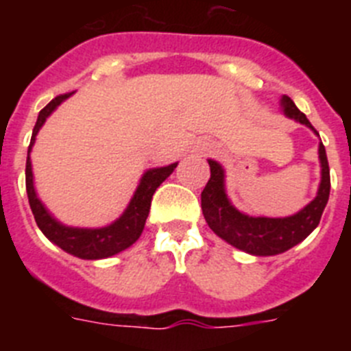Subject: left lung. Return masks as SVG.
<instances>
[{
  "label": "left lung",
  "instance_id": "obj_1",
  "mask_svg": "<svg viewBox=\"0 0 351 351\" xmlns=\"http://www.w3.org/2000/svg\"><path fill=\"white\" fill-rule=\"evenodd\" d=\"M281 107L285 116L295 119L300 125H306L318 135L306 114L300 112L287 95L281 98ZM318 158L322 167V181L315 200H311L297 214L287 218L247 216L235 209L226 197L225 170L218 161L209 160L210 178L202 191V213L210 230L237 250L256 256L280 255L302 243L320 223L322 213L327 206L328 193H330V172H328L327 154L322 142L318 145Z\"/></svg>",
  "mask_w": 351,
  "mask_h": 351
}]
</instances>
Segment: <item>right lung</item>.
I'll return each instance as SVG.
<instances>
[{"mask_svg": "<svg viewBox=\"0 0 351 351\" xmlns=\"http://www.w3.org/2000/svg\"><path fill=\"white\" fill-rule=\"evenodd\" d=\"M73 93H66V95L56 96L51 104L40 110L36 125L33 128V135H31L29 147H27V160H26V191L27 198H29V207L33 210L35 221L38 225L43 235L54 243L56 246H60L61 250L70 253L73 256H79L84 260H100L108 258V256L117 255L121 251H125L126 247L132 246L138 237H141L142 230H144L145 219L149 216V209H151V200L156 191L158 186L169 178L173 169L178 167V163L172 165L160 167V169H149L144 172L141 182H138L137 190L133 193L132 200H130L128 207L125 213L121 214L119 218L114 223L101 228H77V226H66L60 223L58 219L45 209L42 200L38 198L35 191V182H33V170H31V147L35 144L36 135H38L40 128L43 126L45 119L51 116L56 110L58 105L63 104L68 96Z\"/></svg>", "mask_w": 351, "mask_h": 351, "instance_id": "obj_1", "label": "right lung"}]
</instances>
